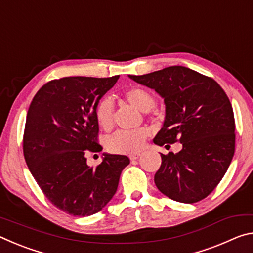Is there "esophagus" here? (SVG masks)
<instances>
[{
  "mask_svg": "<svg viewBox=\"0 0 253 253\" xmlns=\"http://www.w3.org/2000/svg\"><path fill=\"white\" fill-rule=\"evenodd\" d=\"M140 156V154L139 153H137V154H131V155H129V158H130V161H135V160H137V158H138Z\"/></svg>",
  "mask_w": 253,
  "mask_h": 253,
  "instance_id": "obj_1",
  "label": "esophagus"
}]
</instances>
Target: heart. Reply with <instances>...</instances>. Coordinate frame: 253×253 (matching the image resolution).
Wrapping results in <instances>:
<instances>
[{
  "mask_svg": "<svg viewBox=\"0 0 253 253\" xmlns=\"http://www.w3.org/2000/svg\"><path fill=\"white\" fill-rule=\"evenodd\" d=\"M125 99L140 111L151 110L155 106V98L144 88H130L124 93ZM98 125L104 130H108L114 122V106L109 98L99 100L95 110ZM149 135L147 128L136 130H118L114 132L106 142L108 151L114 154H135L144 147L145 140Z\"/></svg>",
  "mask_w": 253,
  "mask_h": 253,
  "instance_id": "obj_1",
  "label": "heart"
}]
</instances>
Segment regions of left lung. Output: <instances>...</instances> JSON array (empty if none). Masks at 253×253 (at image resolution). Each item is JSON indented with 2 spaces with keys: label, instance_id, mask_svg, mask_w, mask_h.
I'll return each instance as SVG.
<instances>
[{
  "label": "left lung",
  "instance_id": "left-lung-1",
  "mask_svg": "<svg viewBox=\"0 0 253 253\" xmlns=\"http://www.w3.org/2000/svg\"><path fill=\"white\" fill-rule=\"evenodd\" d=\"M128 77L164 99L165 121L154 143L183 146L176 154L161 153L162 164L154 177L157 188L181 203L207 198L234 154L233 109L224 90L215 80L182 66Z\"/></svg>",
  "mask_w": 253,
  "mask_h": 253
}]
</instances>
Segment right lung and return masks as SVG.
Returning <instances> with one entry per match:
<instances>
[{"label":"right lung","instance_id":"1","mask_svg":"<svg viewBox=\"0 0 253 253\" xmlns=\"http://www.w3.org/2000/svg\"><path fill=\"white\" fill-rule=\"evenodd\" d=\"M119 76L110 78L66 77L45 84L27 114L23 153L38 185L51 203L75 216H89L113 199L125 155L104 153L96 169L85 151L100 152L95 110Z\"/></svg>","mask_w":253,"mask_h":253}]
</instances>
